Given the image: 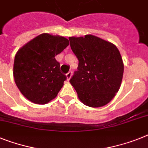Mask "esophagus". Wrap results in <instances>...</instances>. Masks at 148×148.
I'll use <instances>...</instances> for the list:
<instances>
[{"label":"esophagus","instance_id":"34e87169","mask_svg":"<svg viewBox=\"0 0 148 148\" xmlns=\"http://www.w3.org/2000/svg\"><path fill=\"white\" fill-rule=\"evenodd\" d=\"M71 75H72V72L71 71H69L68 73H67V74H66L67 80H70L71 77Z\"/></svg>","mask_w":148,"mask_h":148}]
</instances>
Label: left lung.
I'll return each instance as SVG.
<instances>
[{
  "instance_id": "left-lung-1",
  "label": "left lung",
  "mask_w": 148,
  "mask_h": 148,
  "mask_svg": "<svg viewBox=\"0 0 148 148\" xmlns=\"http://www.w3.org/2000/svg\"><path fill=\"white\" fill-rule=\"evenodd\" d=\"M79 61L70 80L83 104L99 108L108 104L120 89L124 65L117 47L96 36L69 37Z\"/></svg>"
}]
</instances>
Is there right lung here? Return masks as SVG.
<instances>
[{
  "mask_svg": "<svg viewBox=\"0 0 148 148\" xmlns=\"http://www.w3.org/2000/svg\"><path fill=\"white\" fill-rule=\"evenodd\" d=\"M68 45L64 37L43 33L17 51L13 77L19 91L30 101L45 105L56 97L66 76L60 72L55 56Z\"/></svg>",
  "mask_w": 148,
  "mask_h": 148,
  "instance_id": "1",
  "label": "right lung"
}]
</instances>
